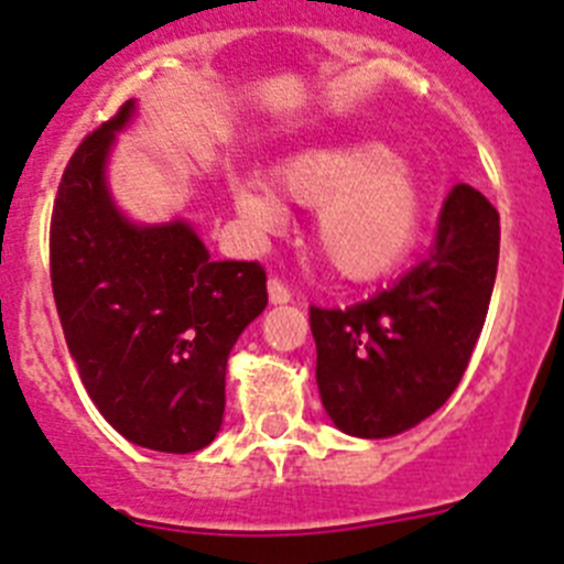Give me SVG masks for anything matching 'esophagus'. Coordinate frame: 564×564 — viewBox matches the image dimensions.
<instances>
[{
	"instance_id": "obj_1",
	"label": "esophagus",
	"mask_w": 564,
	"mask_h": 564,
	"mask_svg": "<svg viewBox=\"0 0 564 564\" xmlns=\"http://www.w3.org/2000/svg\"><path fill=\"white\" fill-rule=\"evenodd\" d=\"M267 286H270V301L275 303V306L292 301V292H289V286L281 281V278H270V283H267Z\"/></svg>"
}]
</instances>
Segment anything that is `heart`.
<instances>
[{"instance_id":"heart-1","label":"heart","mask_w":564,"mask_h":564,"mask_svg":"<svg viewBox=\"0 0 564 564\" xmlns=\"http://www.w3.org/2000/svg\"><path fill=\"white\" fill-rule=\"evenodd\" d=\"M278 191L317 210L314 241L328 267L351 281H377L404 261L421 227V191L384 145H319L275 169ZM232 202L250 225L272 230L283 210L258 182H236Z\"/></svg>"}]
</instances>
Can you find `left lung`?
Instances as JSON below:
<instances>
[{
    "label": "left lung",
    "mask_w": 564,
    "mask_h": 564,
    "mask_svg": "<svg viewBox=\"0 0 564 564\" xmlns=\"http://www.w3.org/2000/svg\"><path fill=\"white\" fill-rule=\"evenodd\" d=\"M500 216L458 185L441 207L427 258L348 308H308L323 408L343 433L388 438L453 395L489 312Z\"/></svg>",
    "instance_id": "obj_1"
}]
</instances>
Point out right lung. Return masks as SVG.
I'll use <instances>...</instances> for the list:
<instances>
[{
	"instance_id": "obj_1",
	"label": "right lung",
	"mask_w": 564,
	"mask_h": 564,
	"mask_svg": "<svg viewBox=\"0 0 564 564\" xmlns=\"http://www.w3.org/2000/svg\"><path fill=\"white\" fill-rule=\"evenodd\" d=\"M134 104L69 156L50 221V281L80 382L111 427L156 453H196L225 415L232 345L267 308L258 261H210L185 221L140 227L115 207L106 154Z\"/></svg>"
}]
</instances>
